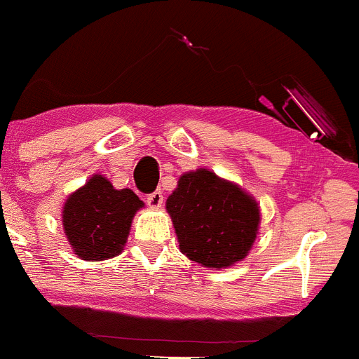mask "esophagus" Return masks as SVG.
Listing matches in <instances>:
<instances>
[{"label": "esophagus", "instance_id": "1", "mask_svg": "<svg viewBox=\"0 0 359 359\" xmlns=\"http://www.w3.org/2000/svg\"><path fill=\"white\" fill-rule=\"evenodd\" d=\"M147 205H149L151 208H159V206L163 205V193H161V191H154V193H151L149 196H147Z\"/></svg>", "mask_w": 359, "mask_h": 359}]
</instances>
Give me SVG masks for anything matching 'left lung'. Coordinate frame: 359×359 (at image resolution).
I'll list each match as a JSON object with an SVG mask.
<instances>
[{"label": "left lung", "instance_id": "obj_1", "mask_svg": "<svg viewBox=\"0 0 359 359\" xmlns=\"http://www.w3.org/2000/svg\"><path fill=\"white\" fill-rule=\"evenodd\" d=\"M166 210L180 252L210 269L243 260L259 231V203L240 186L206 168L180 177L166 200Z\"/></svg>", "mask_w": 359, "mask_h": 359}]
</instances>
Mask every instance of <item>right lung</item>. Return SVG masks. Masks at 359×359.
Wrapping results in <instances>:
<instances>
[{"label": "right lung", "mask_w": 359, "mask_h": 359, "mask_svg": "<svg viewBox=\"0 0 359 359\" xmlns=\"http://www.w3.org/2000/svg\"><path fill=\"white\" fill-rule=\"evenodd\" d=\"M144 206L132 189H114L106 177L93 175L71 194L62 208L69 245L83 260H106L121 253L133 215Z\"/></svg>", "instance_id": "right-lung-1"}]
</instances>
